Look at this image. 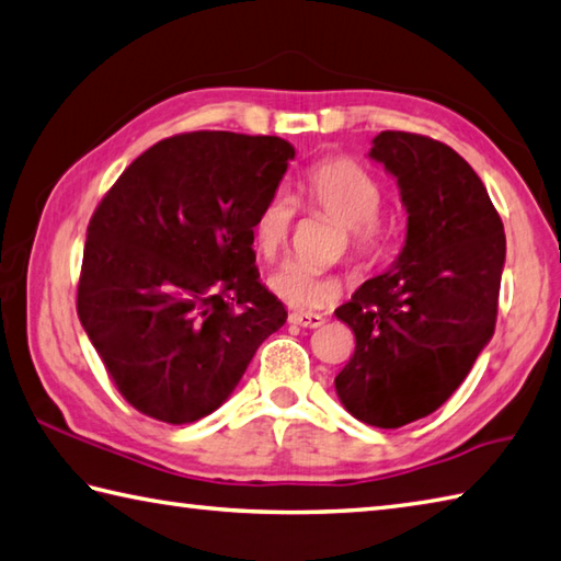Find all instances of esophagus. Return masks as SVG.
I'll use <instances>...</instances> for the list:
<instances>
[{"instance_id": "esophagus-1", "label": "esophagus", "mask_w": 561, "mask_h": 561, "mask_svg": "<svg viewBox=\"0 0 561 561\" xmlns=\"http://www.w3.org/2000/svg\"><path fill=\"white\" fill-rule=\"evenodd\" d=\"M288 320H290V324L308 327V330H314V327H322L324 324V317L322 314H314V312H293Z\"/></svg>"}]
</instances>
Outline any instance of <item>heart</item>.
Wrapping results in <instances>:
<instances>
[{"mask_svg": "<svg viewBox=\"0 0 561 561\" xmlns=\"http://www.w3.org/2000/svg\"><path fill=\"white\" fill-rule=\"evenodd\" d=\"M378 178L362 163L348 158H330L314 165L302 185V197L310 207L342 221L358 263H371L388 244V219L378 213L380 207ZM295 207L290 197L273 195L256 213L251 225L253 247L266 261L278 259L288 244ZM268 288L278 300L295 310H320L334 300L342 283L332 276H322L302 263H285L268 278Z\"/></svg>", "mask_w": 561, "mask_h": 561, "instance_id": "1", "label": "heart"}]
</instances>
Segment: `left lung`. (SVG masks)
Here are the masks:
<instances>
[{"instance_id":"1","label":"left lung","mask_w":561,"mask_h":561,"mask_svg":"<svg viewBox=\"0 0 561 561\" xmlns=\"http://www.w3.org/2000/svg\"><path fill=\"white\" fill-rule=\"evenodd\" d=\"M368 158L396 178L408 231L393 266L334 310L356 336L334 388L356 420L396 430L445 403L491 342L505 234L481 178L447 144L380 131Z\"/></svg>"}]
</instances>
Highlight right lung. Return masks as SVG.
<instances>
[{
  "instance_id": "right-lung-1",
  "label": "right lung",
  "mask_w": 561,
  "mask_h": 561,
  "mask_svg": "<svg viewBox=\"0 0 561 561\" xmlns=\"http://www.w3.org/2000/svg\"><path fill=\"white\" fill-rule=\"evenodd\" d=\"M293 146L193 131L144 151L92 215L78 314L114 386L153 420L215 412L288 320L259 283L251 225Z\"/></svg>"
}]
</instances>
